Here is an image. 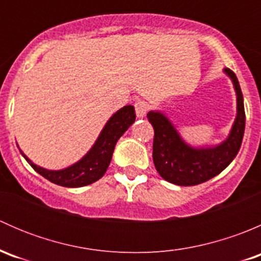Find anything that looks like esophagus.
<instances>
[{
  "instance_id": "obj_1",
  "label": "esophagus",
  "mask_w": 261,
  "mask_h": 261,
  "mask_svg": "<svg viewBox=\"0 0 261 261\" xmlns=\"http://www.w3.org/2000/svg\"><path fill=\"white\" fill-rule=\"evenodd\" d=\"M147 110H149V105L145 101H138L135 102V111H136V116L139 118L145 117Z\"/></svg>"
}]
</instances>
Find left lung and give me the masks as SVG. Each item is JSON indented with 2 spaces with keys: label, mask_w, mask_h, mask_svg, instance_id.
<instances>
[{
  "label": "left lung",
  "mask_w": 261,
  "mask_h": 261,
  "mask_svg": "<svg viewBox=\"0 0 261 261\" xmlns=\"http://www.w3.org/2000/svg\"><path fill=\"white\" fill-rule=\"evenodd\" d=\"M238 96V116L228 138L215 147L189 146L162 112L150 111L147 120L154 127L152 160L160 177L177 186H197L220 174L235 159L245 131L244 97L235 73L226 68Z\"/></svg>",
  "instance_id": "8db88e82"
}]
</instances>
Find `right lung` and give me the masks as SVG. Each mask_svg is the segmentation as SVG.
Returning a JSON list of instances; mask_svg holds the SVG:
<instances>
[{
  "label": "right lung",
  "instance_id": "right-lung-1",
  "mask_svg": "<svg viewBox=\"0 0 261 261\" xmlns=\"http://www.w3.org/2000/svg\"><path fill=\"white\" fill-rule=\"evenodd\" d=\"M135 109L134 106H125L118 110L116 114L107 121L106 126L99 134L93 147L84 155L75 164L62 170H48L34 164L22 151V156L28 160L29 164L34 168L35 172L43 175L44 178L68 188L88 186L103 177L112 159L115 145L118 139L123 135L126 130L135 121Z\"/></svg>",
  "mask_w": 261,
  "mask_h": 261
}]
</instances>
